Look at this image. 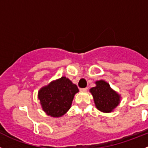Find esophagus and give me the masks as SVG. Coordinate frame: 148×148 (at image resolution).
I'll use <instances>...</instances> for the list:
<instances>
[{"label":"esophagus","mask_w":148,"mask_h":148,"mask_svg":"<svg viewBox=\"0 0 148 148\" xmlns=\"http://www.w3.org/2000/svg\"><path fill=\"white\" fill-rule=\"evenodd\" d=\"M79 90L82 91V92H85V91L88 90V88H80Z\"/></svg>","instance_id":"34e87169"}]
</instances>
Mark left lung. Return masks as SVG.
I'll return each instance as SVG.
<instances>
[{"label": "left lung", "instance_id": "1", "mask_svg": "<svg viewBox=\"0 0 148 148\" xmlns=\"http://www.w3.org/2000/svg\"><path fill=\"white\" fill-rule=\"evenodd\" d=\"M96 85L90 92L93 95L96 108L102 112H111L119 104L121 96L105 81H96Z\"/></svg>", "mask_w": 148, "mask_h": 148}]
</instances>
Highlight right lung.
Wrapping results in <instances>:
<instances>
[{"label":"right lung","instance_id":"right-lung-1","mask_svg":"<svg viewBox=\"0 0 148 148\" xmlns=\"http://www.w3.org/2000/svg\"><path fill=\"white\" fill-rule=\"evenodd\" d=\"M79 92L75 84L65 77L51 82L39 90L38 97L47 115L59 118L71 108L74 95Z\"/></svg>","mask_w":148,"mask_h":148}]
</instances>
